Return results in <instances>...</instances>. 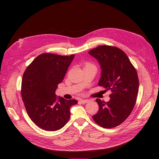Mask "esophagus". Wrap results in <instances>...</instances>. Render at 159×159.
<instances>
[{
  "label": "esophagus",
  "instance_id": "34e87169",
  "mask_svg": "<svg viewBox=\"0 0 159 159\" xmlns=\"http://www.w3.org/2000/svg\"><path fill=\"white\" fill-rule=\"evenodd\" d=\"M80 101L81 103H82V104H86V103H88V102H89V100H88V99H81Z\"/></svg>",
  "mask_w": 159,
  "mask_h": 159
}]
</instances>
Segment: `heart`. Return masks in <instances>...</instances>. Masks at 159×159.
<instances>
[{"instance_id":"1","label":"heart","mask_w":159,"mask_h":159,"mask_svg":"<svg viewBox=\"0 0 159 159\" xmlns=\"http://www.w3.org/2000/svg\"><path fill=\"white\" fill-rule=\"evenodd\" d=\"M89 65H91V64H86L85 66H89Z\"/></svg>"}]
</instances>
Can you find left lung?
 I'll list each match as a JSON object with an SVG mask.
<instances>
[{"instance_id": "left-lung-1", "label": "left lung", "mask_w": 159, "mask_h": 159, "mask_svg": "<svg viewBox=\"0 0 159 159\" xmlns=\"http://www.w3.org/2000/svg\"><path fill=\"white\" fill-rule=\"evenodd\" d=\"M88 53L98 61L102 70L98 85L111 91L110 101L96 99L99 110L93 119L102 128L116 127L128 117L135 104L139 86L137 71L119 48L100 46Z\"/></svg>"}]
</instances>
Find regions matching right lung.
<instances>
[{
    "instance_id": "1",
    "label": "right lung",
    "mask_w": 159,
    "mask_h": 159,
    "mask_svg": "<svg viewBox=\"0 0 159 159\" xmlns=\"http://www.w3.org/2000/svg\"><path fill=\"white\" fill-rule=\"evenodd\" d=\"M74 57L41 54L24 73L22 101L30 118L41 129L54 131L63 128L70 119V107L78 102L55 95Z\"/></svg>"
}]
</instances>
